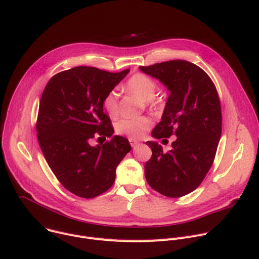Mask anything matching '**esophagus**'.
<instances>
[{
    "instance_id": "34e87169",
    "label": "esophagus",
    "mask_w": 259,
    "mask_h": 259,
    "mask_svg": "<svg viewBox=\"0 0 259 259\" xmlns=\"http://www.w3.org/2000/svg\"><path fill=\"white\" fill-rule=\"evenodd\" d=\"M129 142H130V145H131L132 147H135V146H137V145H138V140H136V139H132V138H130V139H129Z\"/></svg>"
}]
</instances>
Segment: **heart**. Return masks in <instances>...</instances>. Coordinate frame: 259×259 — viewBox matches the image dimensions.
Here are the masks:
<instances>
[{"mask_svg": "<svg viewBox=\"0 0 259 259\" xmlns=\"http://www.w3.org/2000/svg\"><path fill=\"white\" fill-rule=\"evenodd\" d=\"M125 90L145 101L146 104L155 103L154 96L157 91L156 82L149 76L137 73L130 77L126 82ZM103 108L109 116H115L117 113V95L114 91L109 92L103 99ZM152 122L148 116L142 115L136 117H126L115 124L117 133L126 135L130 138H140L151 127Z\"/></svg>", "mask_w": 259, "mask_h": 259, "instance_id": "b5f03b06", "label": "heart"}]
</instances>
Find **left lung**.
<instances>
[{"label": "left lung", "mask_w": 259, "mask_h": 259, "mask_svg": "<svg viewBox=\"0 0 259 259\" xmlns=\"http://www.w3.org/2000/svg\"><path fill=\"white\" fill-rule=\"evenodd\" d=\"M139 69L169 91L152 136L177 137L167 153L157 142L146 143L152 149L145 165L147 182L167 197L187 195L203 181L216 155L222 128L217 90L202 69L187 61L174 60Z\"/></svg>", "instance_id": "1"}]
</instances>
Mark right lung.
<instances>
[{
	"mask_svg": "<svg viewBox=\"0 0 259 259\" xmlns=\"http://www.w3.org/2000/svg\"><path fill=\"white\" fill-rule=\"evenodd\" d=\"M129 73H110L94 67H74L53 76L39 105L37 137L54 175L71 193L93 198L114 183L115 169L131 151L128 139L113 135L103 99ZM101 135L112 139L93 147Z\"/></svg>",
	"mask_w": 259,
	"mask_h": 259,
	"instance_id": "1",
	"label": "right lung"
}]
</instances>
